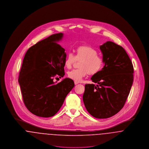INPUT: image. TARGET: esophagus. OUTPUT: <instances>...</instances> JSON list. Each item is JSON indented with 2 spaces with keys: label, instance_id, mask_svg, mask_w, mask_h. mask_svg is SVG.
<instances>
[{
  "label": "esophagus",
  "instance_id": "esophagus-1",
  "mask_svg": "<svg viewBox=\"0 0 149 149\" xmlns=\"http://www.w3.org/2000/svg\"><path fill=\"white\" fill-rule=\"evenodd\" d=\"M74 83H75V84L76 85V84H78L79 83V82H76V81H75V82H74Z\"/></svg>",
  "mask_w": 149,
  "mask_h": 149
}]
</instances>
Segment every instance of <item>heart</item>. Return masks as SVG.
Listing matches in <instances>:
<instances>
[{
  "label": "heart",
  "mask_w": 149,
  "mask_h": 149,
  "mask_svg": "<svg viewBox=\"0 0 149 149\" xmlns=\"http://www.w3.org/2000/svg\"><path fill=\"white\" fill-rule=\"evenodd\" d=\"M76 60L81 61L79 65L80 68L67 72V77L76 82L81 81L87 74L91 75L98 74L104 65V60L98 55L97 50L87 45L77 47L75 55L71 52L67 53L64 62L65 66L67 68H71Z\"/></svg>",
  "instance_id": "obj_1"
}]
</instances>
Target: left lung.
I'll list each match as a JSON object with an SVG mask.
<instances>
[{
	"mask_svg": "<svg viewBox=\"0 0 149 149\" xmlns=\"http://www.w3.org/2000/svg\"><path fill=\"white\" fill-rule=\"evenodd\" d=\"M104 66L91 78L94 84H85L83 100L94 117L108 118L124 106L132 83L134 68L125 49L107 41L100 46Z\"/></svg>",
	"mask_w": 149,
	"mask_h": 149,
	"instance_id": "1",
	"label": "left lung"
}]
</instances>
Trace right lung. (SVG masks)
<instances>
[{"label": "right lung", "instance_id": "add662e5", "mask_svg": "<svg viewBox=\"0 0 149 149\" xmlns=\"http://www.w3.org/2000/svg\"><path fill=\"white\" fill-rule=\"evenodd\" d=\"M63 33L51 35L38 42L26 52L18 82L24 103L34 115L48 118L62 107L67 95L74 87L68 78L54 82L56 75H65V50L58 43Z\"/></svg>", "mask_w": 149, "mask_h": 149}]
</instances>
